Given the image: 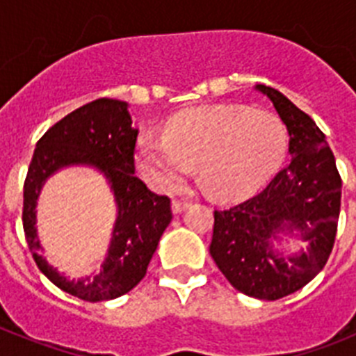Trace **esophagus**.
I'll use <instances>...</instances> for the list:
<instances>
[{
	"instance_id": "obj_1",
	"label": "esophagus",
	"mask_w": 356,
	"mask_h": 356,
	"mask_svg": "<svg viewBox=\"0 0 356 356\" xmlns=\"http://www.w3.org/2000/svg\"><path fill=\"white\" fill-rule=\"evenodd\" d=\"M188 207V203H185V201H178L175 200L171 203V209H172V213H180L181 210H185Z\"/></svg>"
}]
</instances>
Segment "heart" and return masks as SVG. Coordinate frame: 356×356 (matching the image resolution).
<instances>
[{"instance_id": "heart-1", "label": "heart", "mask_w": 356, "mask_h": 356, "mask_svg": "<svg viewBox=\"0 0 356 356\" xmlns=\"http://www.w3.org/2000/svg\"><path fill=\"white\" fill-rule=\"evenodd\" d=\"M287 146L284 122L266 110L207 106L180 112L163 137H143L137 163L159 191H178L196 165L201 188L213 200H237L259 187Z\"/></svg>"}]
</instances>
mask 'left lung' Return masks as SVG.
I'll list each match as a JSON object with an SVG mask.
<instances>
[{"mask_svg":"<svg viewBox=\"0 0 356 356\" xmlns=\"http://www.w3.org/2000/svg\"><path fill=\"white\" fill-rule=\"evenodd\" d=\"M289 131V159L262 193L213 212L210 254L242 294L275 301L300 291L325 267L337 235L341 175L335 156L310 115L280 90L257 85ZM300 236L307 248L285 257L272 242Z\"/></svg>","mask_w":356,"mask_h":356,"instance_id":"obj_1","label":"left lung"}]
</instances>
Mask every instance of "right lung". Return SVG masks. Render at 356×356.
I'll return each mask as SVG.
<instances>
[{"mask_svg": "<svg viewBox=\"0 0 356 356\" xmlns=\"http://www.w3.org/2000/svg\"><path fill=\"white\" fill-rule=\"evenodd\" d=\"M137 135L128 103L99 97L65 115L40 137L24 180L23 228L37 267L56 287L90 303L114 300L139 284L172 219L171 200L151 193L134 175ZM69 165H89L103 172L118 203L102 271L81 280L60 275L38 254L35 228V207L43 181Z\"/></svg>", "mask_w": 356, "mask_h": 356, "instance_id": "add662e5", "label": "right lung"}]
</instances>
